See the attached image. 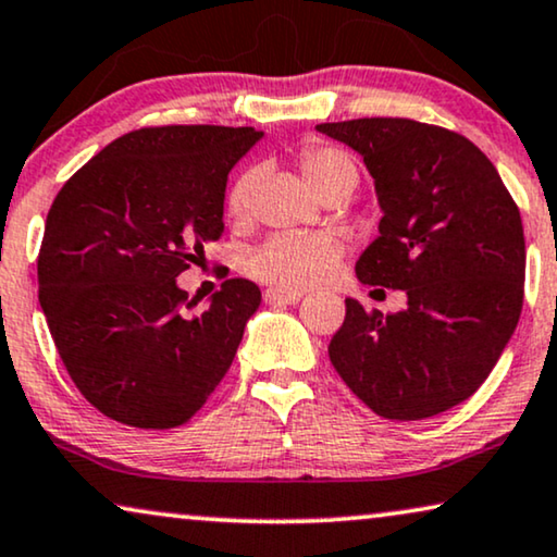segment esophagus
<instances>
[{
  "label": "esophagus",
  "instance_id": "esophagus-1",
  "mask_svg": "<svg viewBox=\"0 0 557 557\" xmlns=\"http://www.w3.org/2000/svg\"><path fill=\"white\" fill-rule=\"evenodd\" d=\"M264 300L268 302H277V305H297L302 300V293H293V289H280V287H270L264 293Z\"/></svg>",
  "mask_w": 557,
  "mask_h": 557
}]
</instances>
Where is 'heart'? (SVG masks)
Segmentation results:
<instances>
[{"label": "heart", "instance_id": "1", "mask_svg": "<svg viewBox=\"0 0 557 557\" xmlns=\"http://www.w3.org/2000/svg\"><path fill=\"white\" fill-rule=\"evenodd\" d=\"M297 169L318 197H325L331 189L350 186L354 189L358 169L346 151L333 146H308L297 156ZM260 184V169H247L239 174L230 191L232 216H249L255 203V191ZM338 249L331 239L312 237V234H277L257 249L252 257V272L257 277L272 282L280 289H305L325 280L333 270Z\"/></svg>", "mask_w": 557, "mask_h": 557}]
</instances>
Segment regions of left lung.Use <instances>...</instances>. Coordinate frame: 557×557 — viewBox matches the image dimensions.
I'll use <instances>...</instances> for the list:
<instances>
[{
	"instance_id": "1",
	"label": "left lung",
	"mask_w": 557,
	"mask_h": 557,
	"mask_svg": "<svg viewBox=\"0 0 557 557\" xmlns=\"http://www.w3.org/2000/svg\"><path fill=\"white\" fill-rule=\"evenodd\" d=\"M315 128L363 159L383 214L356 277L406 293L394 315L346 297L331 363L379 417H436L482 386L520 320V211L492 161L459 133L409 119Z\"/></svg>"
}]
</instances>
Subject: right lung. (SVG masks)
I'll return each instance as SVG.
<instances>
[{
  "mask_svg": "<svg viewBox=\"0 0 557 557\" xmlns=\"http://www.w3.org/2000/svg\"><path fill=\"white\" fill-rule=\"evenodd\" d=\"M260 138L224 125L140 128L54 197L40 305L70 379L106 417L178 426L230 371L260 287L226 280L201 312H186L176 277L224 234L226 178Z\"/></svg>",
  "mask_w": 557,
  "mask_h": 557,
  "instance_id": "right-lung-1",
  "label": "right lung"
}]
</instances>
